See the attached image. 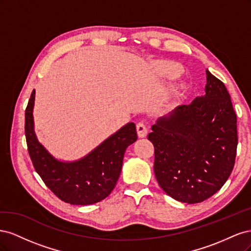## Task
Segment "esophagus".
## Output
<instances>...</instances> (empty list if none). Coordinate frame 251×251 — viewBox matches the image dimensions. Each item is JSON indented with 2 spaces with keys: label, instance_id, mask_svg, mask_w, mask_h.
<instances>
[{
  "label": "esophagus",
  "instance_id": "1",
  "mask_svg": "<svg viewBox=\"0 0 251 251\" xmlns=\"http://www.w3.org/2000/svg\"><path fill=\"white\" fill-rule=\"evenodd\" d=\"M136 130H137L138 137H140V138L146 137L148 134V127L143 123H138L137 126H136Z\"/></svg>",
  "mask_w": 251,
  "mask_h": 251
}]
</instances>
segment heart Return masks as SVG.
<instances>
[{"mask_svg":"<svg viewBox=\"0 0 251 251\" xmlns=\"http://www.w3.org/2000/svg\"><path fill=\"white\" fill-rule=\"evenodd\" d=\"M153 72L159 78L175 79L181 75L182 68L176 63L158 62L153 66Z\"/></svg>","mask_w":251,"mask_h":251,"instance_id":"obj_1","label":"heart"}]
</instances>
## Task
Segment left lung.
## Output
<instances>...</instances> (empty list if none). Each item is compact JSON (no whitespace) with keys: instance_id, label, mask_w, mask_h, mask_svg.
Masks as SVG:
<instances>
[{"instance_id":"1","label":"left lung","mask_w":251,"mask_h":251,"mask_svg":"<svg viewBox=\"0 0 251 251\" xmlns=\"http://www.w3.org/2000/svg\"><path fill=\"white\" fill-rule=\"evenodd\" d=\"M204 91L158 118L148 136L159 185L188 204L208 199L224 185L237 155V115L228 91L208 70Z\"/></svg>"}]
</instances>
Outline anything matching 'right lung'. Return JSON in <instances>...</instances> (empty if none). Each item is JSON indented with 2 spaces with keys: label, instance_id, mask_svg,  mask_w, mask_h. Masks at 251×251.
I'll list each match as a JSON object with an SVG mask.
<instances>
[{
  "label": "right lung",
  "instance_id": "add662e5",
  "mask_svg": "<svg viewBox=\"0 0 251 251\" xmlns=\"http://www.w3.org/2000/svg\"><path fill=\"white\" fill-rule=\"evenodd\" d=\"M32 91L25 112V134L36 173L51 192L73 205H90L103 200L115 187L125 151L137 140L134 123H128L78 160H58L37 139L34 131Z\"/></svg>",
  "mask_w": 251,
  "mask_h": 251
}]
</instances>
